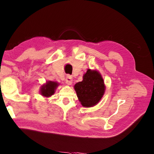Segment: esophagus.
<instances>
[{"instance_id":"obj_1","label":"esophagus","mask_w":154,"mask_h":154,"mask_svg":"<svg viewBox=\"0 0 154 154\" xmlns=\"http://www.w3.org/2000/svg\"><path fill=\"white\" fill-rule=\"evenodd\" d=\"M66 83L68 85H71L72 84V82H73V78L72 77L68 75H67L66 78Z\"/></svg>"}]
</instances>
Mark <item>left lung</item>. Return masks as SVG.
<instances>
[{
	"mask_svg": "<svg viewBox=\"0 0 154 154\" xmlns=\"http://www.w3.org/2000/svg\"><path fill=\"white\" fill-rule=\"evenodd\" d=\"M105 88L103 79L96 69H88L83 75L82 81L74 85L79 101L86 108L92 107L99 103Z\"/></svg>",
	"mask_w": 154,
	"mask_h": 154,
	"instance_id": "8db88e82",
	"label": "left lung"
}]
</instances>
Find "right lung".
Segmentation results:
<instances>
[{
  "mask_svg": "<svg viewBox=\"0 0 154 154\" xmlns=\"http://www.w3.org/2000/svg\"><path fill=\"white\" fill-rule=\"evenodd\" d=\"M60 85L56 81H47L45 83L42 85L40 87V94L45 97H49L52 96L55 92V90Z\"/></svg>",
  "mask_w": 154,
  "mask_h": 154,
  "instance_id": "add662e5",
  "label": "right lung"
}]
</instances>
